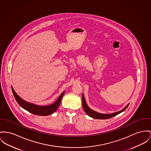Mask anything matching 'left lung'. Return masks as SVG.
<instances>
[{
  "instance_id": "left-lung-1",
  "label": "left lung",
  "mask_w": 151,
  "mask_h": 151,
  "mask_svg": "<svg viewBox=\"0 0 151 151\" xmlns=\"http://www.w3.org/2000/svg\"><path fill=\"white\" fill-rule=\"evenodd\" d=\"M82 106H83V108L84 111L86 112V113L89 116H90L93 119H108L111 118V117L119 114V113L122 112L123 111H125L129 105V104L127 105L122 110L119 111H117V112H116V113H114L109 114H101V113H97L96 111H94L91 110L88 106L83 94L82 96Z\"/></svg>"
}]
</instances>
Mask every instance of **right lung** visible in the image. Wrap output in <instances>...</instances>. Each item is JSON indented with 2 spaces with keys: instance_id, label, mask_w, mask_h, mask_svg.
<instances>
[{
  "instance_id": "1",
  "label": "right lung",
  "mask_w": 151,
  "mask_h": 151,
  "mask_svg": "<svg viewBox=\"0 0 151 151\" xmlns=\"http://www.w3.org/2000/svg\"><path fill=\"white\" fill-rule=\"evenodd\" d=\"M12 91L13 95L18 102V104L20 105V106L23 108L24 109L28 111L32 114L38 115V116H48L52 114L54 111L57 110L58 108L60 105V101L62 99V97L65 93V91H63L61 94L58 100L56 101L55 102L51 104L50 105L48 106H38L34 104H31L30 103H28L26 102L25 101L23 100L15 92L14 90L13 89L12 87Z\"/></svg>"
}]
</instances>
